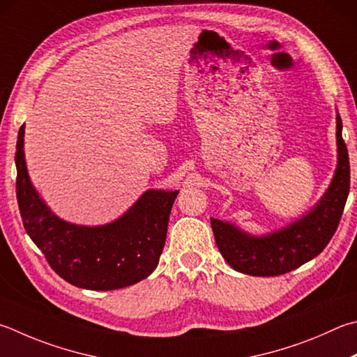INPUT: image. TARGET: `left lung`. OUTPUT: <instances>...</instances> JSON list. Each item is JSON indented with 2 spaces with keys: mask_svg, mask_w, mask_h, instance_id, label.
<instances>
[{
  "mask_svg": "<svg viewBox=\"0 0 357 357\" xmlns=\"http://www.w3.org/2000/svg\"><path fill=\"white\" fill-rule=\"evenodd\" d=\"M335 120L334 176L325 195L306 215L264 236H252L229 222L211 218L218 250L232 268L251 276H278L301 267L325 250L339 226L349 192V159L339 114Z\"/></svg>",
  "mask_w": 357,
  "mask_h": 357,
  "instance_id": "obj_1",
  "label": "left lung"
}]
</instances>
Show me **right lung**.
I'll use <instances>...</instances> for the list:
<instances>
[{"label":"right lung","mask_w":357,"mask_h":357,"mask_svg":"<svg viewBox=\"0 0 357 357\" xmlns=\"http://www.w3.org/2000/svg\"><path fill=\"white\" fill-rule=\"evenodd\" d=\"M24 125L18 131L17 199L31 241L57 275L76 287L115 290L150 276L165 245L178 190H146L120 218L101 226L66 222L32 185L24 159Z\"/></svg>","instance_id":"add662e5"}]
</instances>
